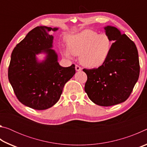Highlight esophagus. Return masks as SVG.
Instances as JSON below:
<instances>
[{"label": "esophagus", "mask_w": 147, "mask_h": 147, "mask_svg": "<svg viewBox=\"0 0 147 147\" xmlns=\"http://www.w3.org/2000/svg\"><path fill=\"white\" fill-rule=\"evenodd\" d=\"M75 69H76V71H82L81 67H80L79 65H76Z\"/></svg>", "instance_id": "obj_1"}]
</instances>
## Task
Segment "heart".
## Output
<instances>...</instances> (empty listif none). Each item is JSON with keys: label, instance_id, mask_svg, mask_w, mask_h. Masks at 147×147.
Wrapping results in <instances>:
<instances>
[{"label": "heart", "instance_id": "obj_1", "mask_svg": "<svg viewBox=\"0 0 147 147\" xmlns=\"http://www.w3.org/2000/svg\"><path fill=\"white\" fill-rule=\"evenodd\" d=\"M112 42L106 34L87 29L67 38V47L63 53L67 57L80 56L84 66L96 68L105 63L111 51Z\"/></svg>", "mask_w": 147, "mask_h": 147}]
</instances>
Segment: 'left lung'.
I'll use <instances>...</instances> for the list:
<instances>
[{
  "label": "left lung",
  "mask_w": 147,
  "mask_h": 147,
  "mask_svg": "<svg viewBox=\"0 0 147 147\" xmlns=\"http://www.w3.org/2000/svg\"><path fill=\"white\" fill-rule=\"evenodd\" d=\"M113 43L105 63L96 69H84L88 76L86 93L94 104L110 106L127 100L138 80L140 71L135 43L115 27L104 28Z\"/></svg>",
  "instance_id": "8db88e82"
}]
</instances>
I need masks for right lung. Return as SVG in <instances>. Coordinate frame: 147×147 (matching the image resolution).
Returning a JSON list of instances; mask_svg holds the SVG:
<instances>
[{"label": "right lung", "mask_w": 147, "mask_h": 147, "mask_svg": "<svg viewBox=\"0 0 147 147\" xmlns=\"http://www.w3.org/2000/svg\"><path fill=\"white\" fill-rule=\"evenodd\" d=\"M58 28L37 26L15 47L8 67V79L17 98L26 106L43 110L59 100L64 85L75 74V65L63 67L53 47V36ZM47 54L42 62L35 55Z\"/></svg>", "instance_id": "1"}]
</instances>
